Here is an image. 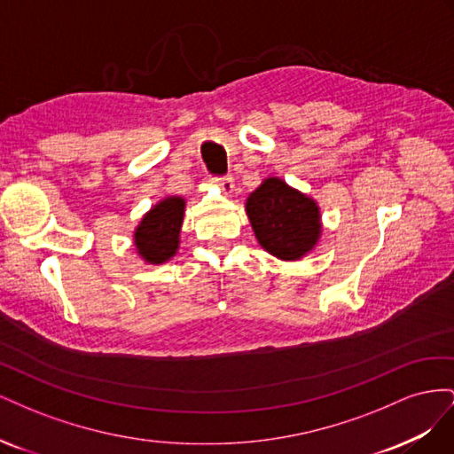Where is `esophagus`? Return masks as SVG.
I'll use <instances>...</instances> for the list:
<instances>
[{
	"label": "esophagus",
	"mask_w": 454,
	"mask_h": 454,
	"mask_svg": "<svg viewBox=\"0 0 454 454\" xmlns=\"http://www.w3.org/2000/svg\"><path fill=\"white\" fill-rule=\"evenodd\" d=\"M217 184H219V187L225 191V193H232V187H235V180H232V176L217 177Z\"/></svg>",
	"instance_id": "esophagus-1"
}]
</instances>
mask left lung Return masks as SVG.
<instances>
[{
	"label": "left lung",
	"mask_w": 454,
	"mask_h": 454,
	"mask_svg": "<svg viewBox=\"0 0 454 454\" xmlns=\"http://www.w3.org/2000/svg\"><path fill=\"white\" fill-rule=\"evenodd\" d=\"M246 214L257 242L284 261L307 255L322 235L318 204L280 177H267L250 193Z\"/></svg>",
	"instance_id": "1"
}]
</instances>
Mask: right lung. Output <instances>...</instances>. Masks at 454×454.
I'll use <instances>...</instances> for the list:
<instances>
[{
  "mask_svg": "<svg viewBox=\"0 0 454 454\" xmlns=\"http://www.w3.org/2000/svg\"><path fill=\"white\" fill-rule=\"evenodd\" d=\"M184 212L185 200L182 197H167L142 217L134 231V246L144 261L159 265L176 255Z\"/></svg>",
  "mask_w": 454,
  "mask_h": 454,
  "instance_id": "1",
  "label": "right lung"
}]
</instances>
